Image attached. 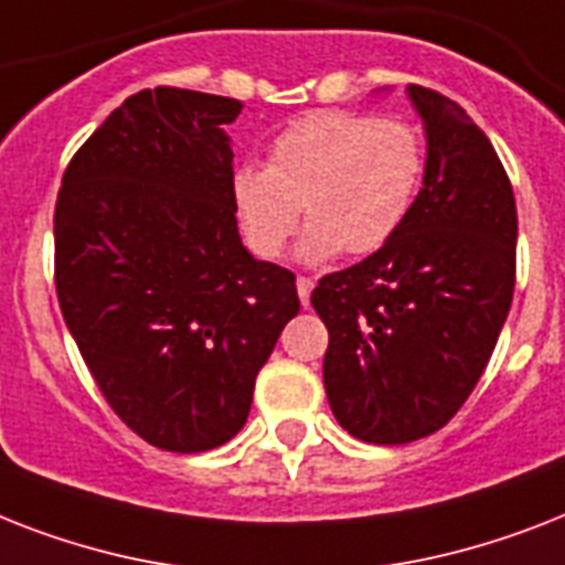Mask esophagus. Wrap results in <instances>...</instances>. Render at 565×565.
Instances as JSON below:
<instances>
[{"label":"esophagus","mask_w":565,"mask_h":565,"mask_svg":"<svg viewBox=\"0 0 565 565\" xmlns=\"http://www.w3.org/2000/svg\"><path fill=\"white\" fill-rule=\"evenodd\" d=\"M296 290H299V301L308 308L310 301V292H313V278H308V275H299L296 278Z\"/></svg>","instance_id":"obj_1"}]
</instances>
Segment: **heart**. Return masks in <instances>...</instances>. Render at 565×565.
Instances as JSON below:
<instances>
[{
	"mask_svg": "<svg viewBox=\"0 0 565 565\" xmlns=\"http://www.w3.org/2000/svg\"><path fill=\"white\" fill-rule=\"evenodd\" d=\"M425 140L404 119L313 110L269 143L266 167L231 175V204L248 248L278 257L305 207L308 260L372 255L398 237L419 202Z\"/></svg>",
	"mask_w": 565,
	"mask_h": 565,
	"instance_id": "1",
	"label": "heart"
}]
</instances>
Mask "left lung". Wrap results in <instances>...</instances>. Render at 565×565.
<instances>
[{"mask_svg": "<svg viewBox=\"0 0 565 565\" xmlns=\"http://www.w3.org/2000/svg\"><path fill=\"white\" fill-rule=\"evenodd\" d=\"M425 119V188L393 243L326 275L328 404L352 437L402 446L446 428L499 343L516 287V199L457 102L407 87Z\"/></svg>", "mask_w": 565, "mask_h": 565, "instance_id": "left-lung-1", "label": "left lung"}]
</instances>
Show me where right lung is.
I'll return each mask as SVG.
<instances>
[{
  "label": "right lung",
  "mask_w": 565,
  "mask_h": 565,
  "mask_svg": "<svg viewBox=\"0 0 565 565\" xmlns=\"http://www.w3.org/2000/svg\"><path fill=\"white\" fill-rule=\"evenodd\" d=\"M243 102L128 96L66 167L55 290L110 411L149 446L195 455L246 425L255 377L299 313L296 275L255 260L231 204L225 126Z\"/></svg>",
  "instance_id": "1"
}]
</instances>
